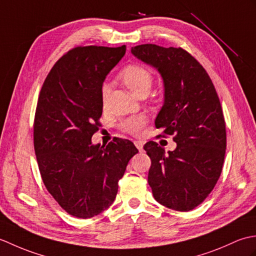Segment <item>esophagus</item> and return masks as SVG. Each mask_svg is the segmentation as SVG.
<instances>
[{
	"label": "esophagus",
	"instance_id": "34e87169",
	"mask_svg": "<svg viewBox=\"0 0 256 256\" xmlns=\"http://www.w3.org/2000/svg\"><path fill=\"white\" fill-rule=\"evenodd\" d=\"M134 144H135V146H136V148H138L140 152L143 150V143L140 142V140H135Z\"/></svg>",
	"mask_w": 256,
	"mask_h": 256
}]
</instances>
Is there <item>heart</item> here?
I'll use <instances>...</instances> for the list:
<instances>
[{
	"label": "heart",
	"mask_w": 256,
	"mask_h": 256,
	"mask_svg": "<svg viewBox=\"0 0 256 256\" xmlns=\"http://www.w3.org/2000/svg\"><path fill=\"white\" fill-rule=\"evenodd\" d=\"M120 79L123 81V84L131 90L134 94H140L143 92H148L152 84H153V76H152L148 69H146L138 64H131V66L125 67L118 74ZM110 90V86L104 84L101 88V96L102 101L104 102L106 96ZM146 123V118L142 114L130 116L123 120L120 123V128L123 132H126L132 135L140 134V130Z\"/></svg>",
	"instance_id": "b5f03b06"
}]
</instances>
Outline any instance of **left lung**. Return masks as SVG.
Segmentation results:
<instances>
[{
    "label": "left lung",
    "mask_w": 256,
    "mask_h": 256,
    "mask_svg": "<svg viewBox=\"0 0 256 256\" xmlns=\"http://www.w3.org/2000/svg\"><path fill=\"white\" fill-rule=\"evenodd\" d=\"M132 55L156 69L164 84V103L155 126L174 135L175 150L155 142L144 145L150 157L148 184L157 202L177 211L194 209L220 177L226 134L214 86L204 67L182 48L145 44Z\"/></svg>",
    "instance_id": "8db88e82"
}]
</instances>
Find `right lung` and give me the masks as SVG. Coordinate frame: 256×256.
<instances>
[{"label":"right lung","mask_w":256,"mask_h":256,"mask_svg":"<svg viewBox=\"0 0 256 256\" xmlns=\"http://www.w3.org/2000/svg\"><path fill=\"white\" fill-rule=\"evenodd\" d=\"M125 45L77 47L48 74L38 98L34 148L48 192L69 214L92 218L110 206L128 160L138 153L128 140L92 144L99 130L101 88L125 55Z\"/></svg>","instance_id":"right-lung-1"}]
</instances>
